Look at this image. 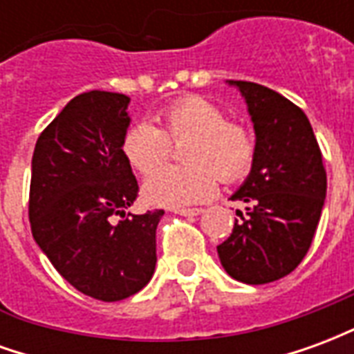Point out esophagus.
<instances>
[{
  "instance_id": "esophagus-1",
  "label": "esophagus",
  "mask_w": 354,
  "mask_h": 354,
  "mask_svg": "<svg viewBox=\"0 0 354 354\" xmlns=\"http://www.w3.org/2000/svg\"><path fill=\"white\" fill-rule=\"evenodd\" d=\"M174 212L180 216H199L203 214V208H174Z\"/></svg>"
}]
</instances>
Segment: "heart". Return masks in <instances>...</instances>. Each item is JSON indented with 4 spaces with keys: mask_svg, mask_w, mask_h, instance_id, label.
Segmentation results:
<instances>
[{
    "mask_svg": "<svg viewBox=\"0 0 354 354\" xmlns=\"http://www.w3.org/2000/svg\"><path fill=\"white\" fill-rule=\"evenodd\" d=\"M157 124H132L121 140L127 162L140 174H149L168 158L169 142L187 139L182 167H165L144 184V197L155 207H184L208 199L216 176L235 184L252 170L258 138L252 127L227 119L225 109L203 96L172 102L157 115Z\"/></svg>",
    "mask_w": 354,
    "mask_h": 354,
    "instance_id": "obj_1",
    "label": "heart"
}]
</instances>
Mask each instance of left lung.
Returning a JSON list of instances; mask_svg holds the SVG:
<instances>
[{
    "label": "left lung",
    "mask_w": 354,
    "mask_h": 354,
    "mask_svg": "<svg viewBox=\"0 0 354 354\" xmlns=\"http://www.w3.org/2000/svg\"><path fill=\"white\" fill-rule=\"evenodd\" d=\"M239 87L252 117L258 153L250 176L231 201H243L231 235L218 245L223 269L246 284L290 274L311 248L326 197V169L301 108L250 81Z\"/></svg>",
    "instance_id": "obj_1"
}]
</instances>
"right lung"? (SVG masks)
Listing matches in <instances>:
<instances>
[{
    "label": "right lung",
    "mask_w": 354,
    "mask_h": 354,
    "mask_svg": "<svg viewBox=\"0 0 354 354\" xmlns=\"http://www.w3.org/2000/svg\"><path fill=\"white\" fill-rule=\"evenodd\" d=\"M129 102L108 91L75 96L39 134L32 157L28 216L35 243L73 288L100 301H121L149 282L165 214L127 212L138 197L121 151Z\"/></svg>",
    "instance_id": "1"
}]
</instances>
